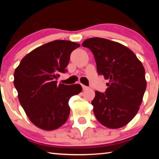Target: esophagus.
<instances>
[{
	"mask_svg": "<svg viewBox=\"0 0 159 159\" xmlns=\"http://www.w3.org/2000/svg\"><path fill=\"white\" fill-rule=\"evenodd\" d=\"M82 85V88H83V90H88V87H87V86H85V85Z\"/></svg>",
	"mask_w": 159,
	"mask_h": 159,
	"instance_id": "obj_1",
	"label": "esophagus"
}]
</instances>
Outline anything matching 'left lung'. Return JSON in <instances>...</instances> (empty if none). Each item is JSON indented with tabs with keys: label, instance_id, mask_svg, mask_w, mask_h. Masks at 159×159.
<instances>
[{
	"label": "left lung",
	"instance_id": "8db88e82",
	"mask_svg": "<svg viewBox=\"0 0 159 159\" xmlns=\"http://www.w3.org/2000/svg\"><path fill=\"white\" fill-rule=\"evenodd\" d=\"M82 45L93 53L98 74L109 80L105 93L95 91L91 102L95 117L107 128H122L141 105L147 88L144 66L133 51L119 43L95 37Z\"/></svg>",
	"mask_w": 159,
	"mask_h": 159
}]
</instances>
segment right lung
Listing matches in <instances>:
<instances>
[{"label": "right lung", "instance_id": "right-lung-1", "mask_svg": "<svg viewBox=\"0 0 159 159\" xmlns=\"http://www.w3.org/2000/svg\"><path fill=\"white\" fill-rule=\"evenodd\" d=\"M80 44L57 40L36 48L21 60L14 73L18 99L31 122L44 130L57 129L68 119L69 99L82 91L80 84L57 80L66 73L70 55Z\"/></svg>", "mask_w": 159, "mask_h": 159}]
</instances>
